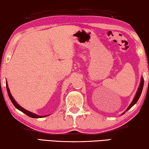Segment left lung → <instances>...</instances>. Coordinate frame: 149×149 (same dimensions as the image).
<instances>
[{
	"label": "left lung",
	"mask_w": 149,
	"mask_h": 149,
	"mask_svg": "<svg viewBox=\"0 0 149 149\" xmlns=\"http://www.w3.org/2000/svg\"><path fill=\"white\" fill-rule=\"evenodd\" d=\"M143 85H144V79H143V78H141V81L140 86H139V89H138V91H137V92H136V95H135V97H134L133 101H132V103L129 106V107L127 108V109L126 110V111H128L129 109H131L134 104H135L136 102H137L138 100H139V97H140V96H141V93H142V90H143ZM124 113H123V114H124Z\"/></svg>",
	"instance_id": "8db88e82"
}]
</instances>
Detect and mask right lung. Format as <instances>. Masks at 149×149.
I'll use <instances>...</instances> for the list:
<instances>
[{"label": "right lung", "mask_w": 149, "mask_h": 149, "mask_svg": "<svg viewBox=\"0 0 149 149\" xmlns=\"http://www.w3.org/2000/svg\"><path fill=\"white\" fill-rule=\"evenodd\" d=\"M6 89H7V92H8V95L9 96V98H10V100L12 101V103H13V104L15 105V107L16 109H18V110H20V111L23 112L24 113H25L26 115H27L28 116H29L30 117H32V118H42V117H44L46 116H46H41V115H36V114H34V113H32L31 112L28 111H27V110L24 109H23L22 107H20V106L16 102V101L14 100L13 96L11 95V94L10 93V90H9V88H8V85H7V84H6ZM47 116H48V115H47Z\"/></svg>", "instance_id": "1"}]
</instances>
